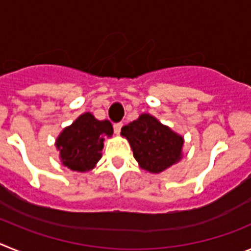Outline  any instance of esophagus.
<instances>
[{
    "instance_id": "obj_1",
    "label": "esophagus",
    "mask_w": 251,
    "mask_h": 251,
    "mask_svg": "<svg viewBox=\"0 0 251 251\" xmlns=\"http://www.w3.org/2000/svg\"><path fill=\"white\" fill-rule=\"evenodd\" d=\"M122 126H123V123H115L114 126H113V128H114V133H115V134H119V133H121Z\"/></svg>"
}]
</instances>
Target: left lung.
Here are the masks:
<instances>
[{
	"label": "left lung",
	"instance_id": "left-lung-1",
	"mask_svg": "<svg viewBox=\"0 0 251 251\" xmlns=\"http://www.w3.org/2000/svg\"><path fill=\"white\" fill-rule=\"evenodd\" d=\"M122 136L129 141L139 166L153 174H159L181 158L182 137L150 114H142L137 121L124 126Z\"/></svg>",
	"mask_w": 251,
	"mask_h": 251
}]
</instances>
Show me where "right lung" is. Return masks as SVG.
Instances as JSON below:
<instances>
[{
	"label": "right lung",
	"mask_w": 251,
	"mask_h": 251,
	"mask_svg": "<svg viewBox=\"0 0 251 251\" xmlns=\"http://www.w3.org/2000/svg\"><path fill=\"white\" fill-rule=\"evenodd\" d=\"M113 134L110 122L98 121L90 113L80 115L56 141L64 165L73 171L92 170L100 159L105 137Z\"/></svg>",
	"instance_id": "1"
}]
</instances>
